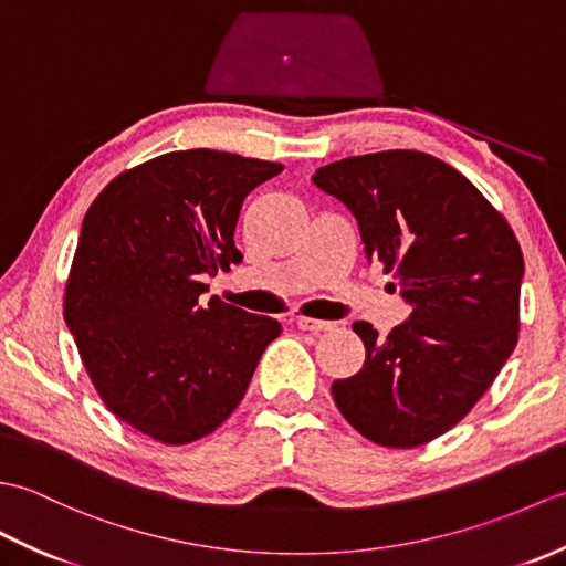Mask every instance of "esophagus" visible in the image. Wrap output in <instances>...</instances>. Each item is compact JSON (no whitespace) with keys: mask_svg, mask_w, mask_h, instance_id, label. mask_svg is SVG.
I'll use <instances>...</instances> for the list:
<instances>
[{"mask_svg":"<svg viewBox=\"0 0 566 566\" xmlns=\"http://www.w3.org/2000/svg\"><path fill=\"white\" fill-rule=\"evenodd\" d=\"M298 331H308V333H323V331H333L335 323L333 321H318V318H306L298 316L296 318Z\"/></svg>","mask_w":566,"mask_h":566,"instance_id":"obj_1","label":"esophagus"}]
</instances>
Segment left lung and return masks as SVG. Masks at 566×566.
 <instances>
[{
    "label": "left lung",
    "instance_id": "1",
    "mask_svg": "<svg viewBox=\"0 0 566 566\" xmlns=\"http://www.w3.org/2000/svg\"><path fill=\"white\" fill-rule=\"evenodd\" d=\"M314 185L353 211L367 260L411 306L387 338L353 323L367 357L333 381L335 406L367 440L416 448L472 411L518 343L521 245L482 191L426 153L345 158Z\"/></svg>",
    "mask_w": 566,
    "mask_h": 566
}]
</instances>
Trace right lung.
I'll list each match as a JSON object with an SVG mask.
<instances>
[{"label": "right lung", "mask_w": 566, "mask_h": 566, "mask_svg": "<svg viewBox=\"0 0 566 566\" xmlns=\"http://www.w3.org/2000/svg\"><path fill=\"white\" fill-rule=\"evenodd\" d=\"M280 163L209 148L118 175L84 213L65 323L106 408L158 442L209 436L245 396L282 326L223 304L203 276L243 262V199Z\"/></svg>", "instance_id": "obj_1"}]
</instances>
